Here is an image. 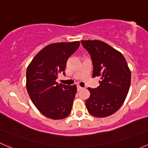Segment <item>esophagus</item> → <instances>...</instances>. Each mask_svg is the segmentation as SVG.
<instances>
[{"instance_id":"obj_1","label":"esophagus","mask_w":148,"mask_h":148,"mask_svg":"<svg viewBox=\"0 0 148 148\" xmlns=\"http://www.w3.org/2000/svg\"><path fill=\"white\" fill-rule=\"evenodd\" d=\"M82 89L83 88L82 87V86H80L79 85H77V91H80V90H82Z\"/></svg>"}]
</instances>
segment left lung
Masks as SVG:
<instances>
[{
  "label": "left lung",
  "instance_id": "left-lung-1",
  "mask_svg": "<svg viewBox=\"0 0 148 148\" xmlns=\"http://www.w3.org/2000/svg\"><path fill=\"white\" fill-rule=\"evenodd\" d=\"M91 55L92 77H99V86L88 87L90 96L86 100L89 114L105 117L117 111L125 102L131 82V71L123 55L109 44L99 40L82 41Z\"/></svg>",
  "mask_w": 148,
  "mask_h": 148
}]
</instances>
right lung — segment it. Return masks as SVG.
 Listing matches in <instances>:
<instances>
[{
  "instance_id": "1",
  "label": "right lung",
  "mask_w": 148,
  "mask_h": 148,
  "mask_svg": "<svg viewBox=\"0 0 148 148\" xmlns=\"http://www.w3.org/2000/svg\"><path fill=\"white\" fill-rule=\"evenodd\" d=\"M79 41L49 44L41 49L26 70V89L34 105L46 117L61 120L71 112L77 86L58 84L69 58L79 47Z\"/></svg>"
}]
</instances>
